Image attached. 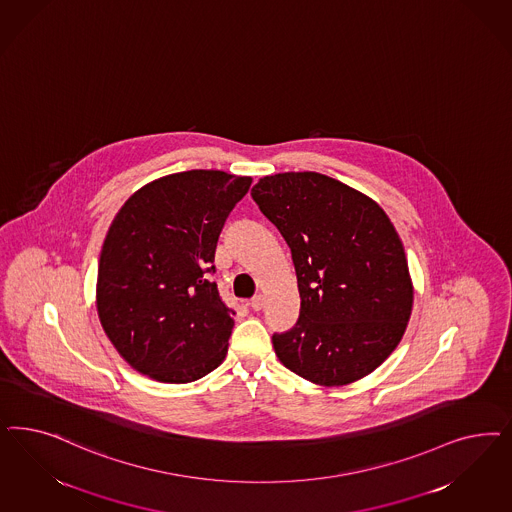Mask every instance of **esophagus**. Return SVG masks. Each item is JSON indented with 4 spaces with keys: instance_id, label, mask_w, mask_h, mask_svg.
<instances>
[{
    "instance_id": "1",
    "label": "esophagus",
    "mask_w": 512,
    "mask_h": 512,
    "mask_svg": "<svg viewBox=\"0 0 512 512\" xmlns=\"http://www.w3.org/2000/svg\"><path fill=\"white\" fill-rule=\"evenodd\" d=\"M250 307H252V311H262L264 309V296L258 294V296L252 297L250 299Z\"/></svg>"
}]
</instances>
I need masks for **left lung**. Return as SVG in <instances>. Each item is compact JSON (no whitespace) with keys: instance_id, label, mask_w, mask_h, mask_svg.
Here are the masks:
<instances>
[{"instance_id":"left-lung-1","label":"left lung","mask_w":512,"mask_h":512,"mask_svg":"<svg viewBox=\"0 0 512 512\" xmlns=\"http://www.w3.org/2000/svg\"><path fill=\"white\" fill-rule=\"evenodd\" d=\"M250 196L296 267L299 318L273 333L279 360L322 386L375 371L413 311L409 265L390 218L373 199L314 171L264 177Z\"/></svg>"}]
</instances>
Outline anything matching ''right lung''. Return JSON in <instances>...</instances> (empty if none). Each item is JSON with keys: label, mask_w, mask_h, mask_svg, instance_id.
<instances>
[{"label": "right lung", "mask_w": 512, "mask_h": 512, "mask_svg": "<svg viewBox=\"0 0 512 512\" xmlns=\"http://www.w3.org/2000/svg\"><path fill=\"white\" fill-rule=\"evenodd\" d=\"M250 177L192 169L137 190L101 248L98 314L126 362L160 382H194L224 362L233 314L215 250Z\"/></svg>", "instance_id": "add662e5"}]
</instances>
